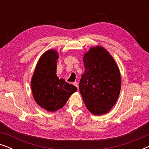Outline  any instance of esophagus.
<instances>
[{"label":"esophagus","instance_id":"1","mask_svg":"<svg viewBox=\"0 0 149 149\" xmlns=\"http://www.w3.org/2000/svg\"><path fill=\"white\" fill-rule=\"evenodd\" d=\"M73 85H74V86H76L77 88H78V87H79V84H78V83L77 82H74L73 83Z\"/></svg>","mask_w":149,"mask_h":149}]
</instances>
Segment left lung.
<instances>
[{"mask_svg": "<svg viewBox=\"0 0 149 149\" xmlns=\"http://www.w3.org/2000/svg\"><path fill=\"white\" fill-rule=\"evenodd\" d=\"M85 72L79 91L88 111L102 115L111 111L119 97L121 77L115 60L103 47L89 48L83 58Z\"/></svg>", "mask_w": 149, "mask_h": 149, "instance_id": "8db88e82", "label": "left lung"}]
</instances>
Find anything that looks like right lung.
<instances>
[{
    "label": "right lung",
    "mask_w": 149,
    "mask_h": 149,
    "mask_svg": "<svg viewBox=\"0 0 149 149\" xmlns=\"http://www.w3.org/2000/svg\"><path fill=\"white\" fill-rule=\"evenodd\" d=\"M58 58L59 54L56 50L46 51L38 60L31 79L34 100L49 112L62 109L70 95L77 90L74 85L57 77Z\"/></svg>",
    "instance_id": "1"
}]
</instances>
